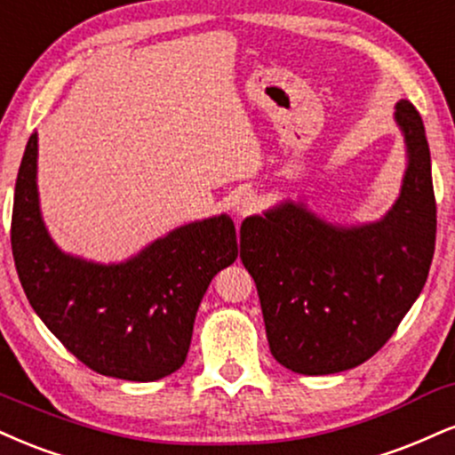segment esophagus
Instances as JSON below:
<instances>
[{"instance_id": "34e87169", "label": "esophagus", "mask_w": 455, "mask_h": 455, "mask_svg": "<svg viewBox=\"0 0 455 455\" xmlns=\"http://www.w3.org/2000/svg\"><path fill=\"white\" fill-rule=\"evenodd\" d=\"M259 210V196L254 193H243L242 196H237V201H235V212H237V216H248V213Z\"/></svg>"}]
</instances>
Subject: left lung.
<instances>
[{
	"label": "left lung",
	"instance_id": "left-lung-1",
	"mask_svg": "<svg viewBox=\"0 0 455 455\" xmlns=\"http://www.w3.org/2000/svg\"><path fill=\"white\" fill-rule=\"evenodd\" d=\"M404 141L401 193L379 220L328 222L303 199L242 222L273 358L300 375L354 369L379 352L428 277L436 239L430 148L411 101L394 106Z\"/></svg>",
	"mask_w": 455,
	"mask_h": 455
}]
</instances>
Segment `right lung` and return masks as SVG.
I'll use <instances>...</instances> for the list:
<instances>
[{"label": "right lung", "mask_w": 455, "mask_h": 455, "mask_svg": "<svg viewBox=\"0 0 455 455\" xmlns=\"http://www.w3.org/2000/svg\"><path fill=\"white\" fill-rule=\"evenodd\" d=\"M242 248L231 216L175 227L123 262L63 251L44 224L37 133L27 141L12 210V254L31 307L80 363L127 381L175 373L188 354L196 309Z\"/></svg>", "instance_id": "1"}]
</instances>
